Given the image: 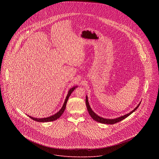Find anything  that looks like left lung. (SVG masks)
<instances>
[{
	"instance_id": "8db88e82",
	"label": "left lung",
	"mask_w": 159,
	"mask_h": 159,
	"mask_svg": "<svg viewBox=\"0 0 159 159\" xmlns=\"http://www.w3.org/2000/svg\"><path fill=\"white\" fill-rule=\"evenodd\" d=\"M140 104H141V102L139 103V104L138 106H136L135 108H134L132 111H130V113H129L128 114H125L124 116H120L119 117L115 118V119H105V118H103V117H101L99 116L97 114L95 113L93 111V110L91 109V107L89 106L87 95L86 97V107H87L88 111L89 113L90 114L91 117L94 120H95V121H98V122H99V123H104V124H108V125H113V124H115V123H116L117 122H119V121H121L122 120L125 119V118L128 117L133 112H134L136 109L138 108V107L140 105Z\"/></svg>"
}]
</instances>
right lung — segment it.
Instances as JSON below:
<instances>
[{"mask_svg": "<svg viewBox=\"0 0 159 159\" xmlns=\"http://www.w3.org/2000/svg\"><path fill=\"white\" fill-rule=\"evenodd\" d=\"M76 88H77V86H74V87L71 88L68 91V93H67V95L66 98L65 99V101H64V102L63 106L62 107V108H61L60 110L58 112H57V113L53 114V115L51 116H49V117H46V118L45 117V118H40V119H39V118H35V117H31V116H29V115H28V116H29V117H30L31 119H33V120L38 121V122L52 121L55 120H57V119H58V118L60 117L64 113V110H65V109H66V104H67V102L68 98H69V97L70 96L71 93L73 92V91H74V90L76 89Z\"/></svg>", "mask_w": 159, "mask_h": 159, "instance_id": "obj_1", "label": "right lung"}]
</instances>
